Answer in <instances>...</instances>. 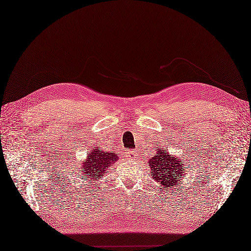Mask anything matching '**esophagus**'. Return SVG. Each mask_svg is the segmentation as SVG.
<instances>
[{"instance_id":"obj_1","label":"esophagus","mask_w":251,"mask_h":251,"mask_svg":"<svg viewBox=\"0 0 251 251\" xmlns=\"http://www.w3.org/2000/svg\"><path fill=\"white\" fill-rule=\"evenodd\" d=\"M137 156H138V153H137L136 151H126V157H127V158L134 159V158H137Z\"/></svg>"}]
</instances>
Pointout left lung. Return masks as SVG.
Segmentation results:
<instances>
[{"instance_id":"left-lung-1","label":"left lung","mask_w":251,"mask_h":251,"mask_svg":"<svg viewBox=\"0 0 251 251\" xmlns=\"http://www.w3.org/2000/svg\"><path fill=\"white\" fill-rule=\"evenodd\" d=\"M156 153L149 160L151 173L155 180L161 185V189L180 187L182 177L185 175L182 159L171 155L162 149H156Z\"/></svg>"}]
</instances>
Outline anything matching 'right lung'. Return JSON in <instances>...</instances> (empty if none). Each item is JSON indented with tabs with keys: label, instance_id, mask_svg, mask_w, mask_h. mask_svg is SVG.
<instances>
[{
	"label": "right lung",
	"instance_id": "add662e5",
	"mask_svg": "<svg viewBox=\"0 0 251 251\" xmlns=\"http://www.w3.org/2000/svg\"><path fill=\"white\" fill-rule=\"evenodd\" d=\"M115 160H119L118 152L105 151V149L98 145L88 151L86 161L81 162L79 168L80 175L88 178L87 180L89 181H99L100 178L108 172V168L115 162Z\"/></svg>",
	"mask_w": 251,
	"mask_h": 251
}]
</instances>
